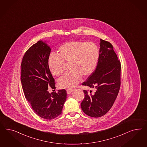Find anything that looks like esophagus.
Wrapping results in <instances>:
<instances>
[{
	"mask_svg": "<svg viewBox=\"0 0 147 147\" xmlns=\"http://www.w3.org/2000/svg\"><path fill=\"white\" fill-rule=\"evenodd\" d=\"M72 90H73V89H67V90H66L67 93L68 94H69L71 93Z\"/></svg>",
	"mask_w": 147,
	"mask_h": 147,
	"instance_id": "obj_1",
	"label": "esophagus"
}]
</instances>
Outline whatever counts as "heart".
Masks as SVG:
<instances>
[{
	"label": "heart",
	"instance_id": "obj_1",
	"mask_svg": "<svg viewBox=\"0 0 147 147\" xmlns=\"http://www.w3.org/2000/svg\"><path fill=\"white\" fill-rule=\"evenodd\" d=\"M59 55L52 53L48 58V67L52 75H62L65 71L64 62H69L71 71L58 81L61 88H69L77 85L82 76H90L97 66L100 51L93 42L74 41L67 42L59 48Z\"/></svg>",
	"mask_w": 147,
	"mask_h": 147
}]
</instances>
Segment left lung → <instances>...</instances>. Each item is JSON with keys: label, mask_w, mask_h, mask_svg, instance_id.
<instances>
[{"label": "left lung", "mask_w": 147, "mask_h": 147, "mask_svg": "<svg viewBox=\"0 0 147 147\" xmlns=\"http://www.w3.org/2000/svg\"><path fill=\"white\" fill-rule=\"evenodd\" d=\"M100 56L94 71L82 85L94 88L95 92L84 90L85 98L81 103V109L90 117L105 115L113 106L121 85L120 61L108 41L100 39Z\"/></svg>", "instance_id": "left-lung-1"}]
</instances>
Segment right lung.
I'll return each instance as SVG.
<instances>
[{
	"label": "right lung",
	"mask_w": 147,
	"mask_h": 147,
	"mask_svg": "<svg viewBox=\"0 0 147 147\" xmlns=\"http://www.w3.org/2000/svg\"><path fill=\"white\" fill-rule=\"evenodd\" d=\"M51 49L39 41L23 56L21 63V82L25 98L36 114L46 120L56 118L62 113L67 98L65 89L49 93L48 89L55 88V82L48 67Z\"/></svg>",
	"instance_id": "right-lung-1"
}]
</instances>
